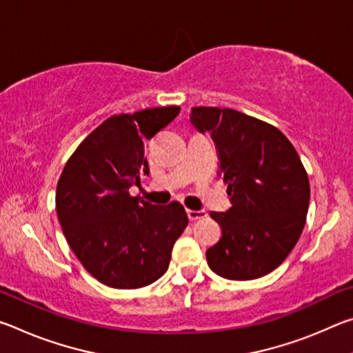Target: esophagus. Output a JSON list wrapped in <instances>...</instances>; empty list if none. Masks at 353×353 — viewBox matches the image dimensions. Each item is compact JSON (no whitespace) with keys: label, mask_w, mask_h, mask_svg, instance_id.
<instances>
[{"label":"esophagus","mask_w":353,"mask_h":353,"mask_svg":"<svg viewBox=\"0 0 353 353\" xmlns=\"http://www.w3.org/2000/svg\"><path fill=\"white\" fill-rule=\"evenodd\" d=\"M190 221H198L202 218H207V213L204 210H187Z\"/></svg>","instance_id":"esophagus-1"}]
</instances>
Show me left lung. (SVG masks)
<instances>
[{
    "mask_svg": "<svg viewBox=\"0 0 353 353\" xmlns=\"http://www.w3.org/2000/svg\"><path fill=\"white\" fill-rule=\"evenodd\" d=\"M190 119L212 135L232 204L225 213H210L223 235L207 249L208 266L229 280L266 276L305 225L310 182L301 157L276 126L246 113L199 105Z\"/></svg>",
    "mask_w": 353,
    "mask_h": 353,
    "instance_id": "left-lung-1",
    "label": "left lung"
}]
</instances>
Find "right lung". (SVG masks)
Segmentation results:
<instances>
[{
  "label": "right lung",
  "instance_id": "1",
  "mask_svg": "<svg viewBox=\"0 0 353 353\" xmlns=\"http://www.w3.org/2000/svg\"><path fill=\"white\" fill-rule=\"evenodd\" d=\"M181 107L112 115L82 140L57 182L56 210L82 266L110 288L135 290L166 272L171 250L188 224L183 205H154L129 188L149 174L146 141Z\"/></svg>",
  "mask_w": 353,
  "mask_h": 353
}]
</instances>
